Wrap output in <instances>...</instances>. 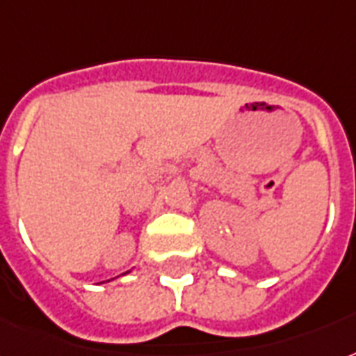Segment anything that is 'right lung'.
<instances>
[{
  "mask_svg": "<svg viewBox=\"0 0 356 356\" xmlns=\"http://www.w3.org/2000/svg\"><path fill=\"white\" fill-rule=\"evenodd\" d=\"M129 273H130V270H129ZM124 275H127V273H124Z\"/></svg>",
  "mask_w": 356,
  "mask_h": 356,
  "instance_id": "add662e5",
  "label": "right lung"
}]
</instances>
